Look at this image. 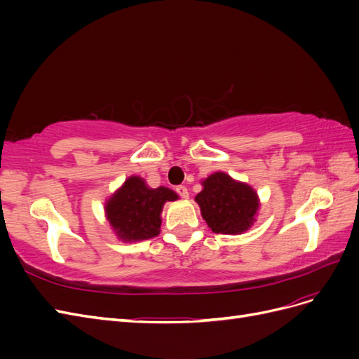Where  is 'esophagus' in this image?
Returning a JSON list of instances; mask_svg holds the SVG:
<instances>
[{
    "mask_svg": "<svg viewBox=\"0 0 359 359\" xmlns=\"http://www.w3.org/2000/svg\"><path fill=\"white\" fill-rule=\"evenodd\" d=\"M175 190H177V193L180 194V196H181L182 199H187V198H189V190H187V187H184V186H178Z\"/></svg>",
    "mask_w": 359,
    "mask_h": 359,
    "instance_id": "obj_1",
    "label": "esophagus"
}]
</instances>
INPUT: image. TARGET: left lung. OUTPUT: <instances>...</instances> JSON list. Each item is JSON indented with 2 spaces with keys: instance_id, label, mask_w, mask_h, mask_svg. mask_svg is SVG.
<instances>
[{
  "instance_id": "obj_1",
  "label": "left lung",
  "mask_w": 359,
  "mask_h": 359,
  "mask_svg": "<svg viewBox=\"0 0 359 359\" xmlns=\"http://www.w3.org/2000/svg\"><path fill=\"white\" fill-rule=\"evenodd\" d=\"M202 186L194 201L214 233L238 235L250 229L259 210V198L248 184L215 172L202 181Z\"/></svg>"
}]
</instances>
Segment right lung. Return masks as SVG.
<instances>
[{
  "label": "right lung",
  "mask_w": 359,
  "mask_h": 359,
  "mask_svg": "<svg viewBox=\"0 0 359 359\" xmlns=\"http://www.w3.org/2000/svg\"><path fill=\"white\" fill-rule=\"evenodd\" d=\"M178 194L168 189H151L144 178L130 177L104 205L107 222L126 243L149 240L160 233L163 205L177 201Z\"/></svg>",
  "instance_id": "add662e5"
}]
</instances>
